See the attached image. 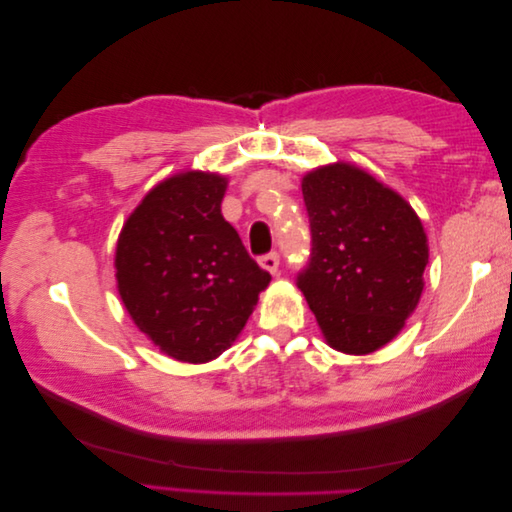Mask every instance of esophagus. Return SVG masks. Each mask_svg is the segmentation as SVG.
<instances>
[{"label": "esophagus", "mask_w": 512, "mask_h": 512, "mask_svg": "<svg viewBox=\"0 0 512 512\" xmlns=\"http://www.w3.org/2000/svg\"><path fill=\"white\" fill-rule=\"evenodd\" d=\"M260 267L267 269L271 275H275L277 269H280V254L269 252L265 256H260Z\"/></svg>", "instance_id": "esophagus-1"}]
</instances>
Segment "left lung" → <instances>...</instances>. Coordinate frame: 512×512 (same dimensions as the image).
Listing matches in <instances>:
<instances>
[{
    "mask_svg": "<svg viewBox=\"0 0 512 512\" xmlns=\"http://www.w3.org/2000/svg\"><path fill=\"white\" fill-rule=\"evenodd\" d=\"M312 254L299 271L327 344L369 354L404 329L423 292L427 237L414 209L352 164L303 177Z\"/></svg>",
    "mask_w": 512,
    "mask_h": 512,
    "instance_id": "obj_1",
    "label": "left lung"
}]
</instances>
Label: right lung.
I'll list each match as a JSON object with an SVG mask.
<instances>
[{"label": "right lung", "mask_w": 512, "mask_h": 512, "mask_svg": "<svg viewBox=\"0 0 512 512\" xmlns=\"http://www.w3.org/2000/svg\"><path fill=\"white\" fill-rule=\"evenodd\" d=\"M226 183L200 170L158 183L117 241L121 301L136 327L177 361L220 356L271 282L224 220Z\"/></svg>", "instance_id": "add662e5"}]
</instances>
